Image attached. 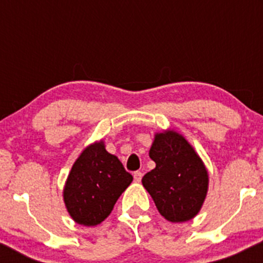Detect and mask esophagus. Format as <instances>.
<instances>
[{"label": "esophagus", "instance_id": "esophagus-1", "mask_svg": "<svg viewBox=\"0 0 263 263\" xmlns=\"http://www.w3.org/2000/svg\"><path fill=\"white\" fill-rule=\"evenodd\" d=\"M141 178H142V173H141V172H135V173H134L135 182H136V183L141 182Z\"/></svg>", "mask_w": 263, "mask_h": 263}]
</instances>
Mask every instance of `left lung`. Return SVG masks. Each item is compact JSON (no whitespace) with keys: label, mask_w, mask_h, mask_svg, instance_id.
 Here are the masks:
<instances>
[{"label":"left lung","mask_w":263,"mask_h":263,"mask_svg":"<svg viewBox=\"0 0 263 263\" xmlns=\"http://www.w3.org/2000/svg\"><path fill=\"white\" fill-rule=\"evenodd\" d=\"M148 156L155 168L142 178L156 209L171 222L193 219L209 190V172L195 147L176 129L156 132Z\"/></svg>","instance_id":"1"}]
</instances>
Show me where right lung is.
I'll return each instance as SVG.
<instances>
[{"instance_id":"1","label":"right lung","mask_w":263,"mask_h":263,"mask_svg":"<svg viewBox=\"0 0 263 263\" xmlns=\"http://www.w3.org/2000/svg\"><path fill=\"white\" fill-rule=\"evenodd\" d=\"M134 181L103 140L82 150L68 173L63 187V201L72 220L84 227L104 221L119 196Z\"/></svg>"}]
</instances>
